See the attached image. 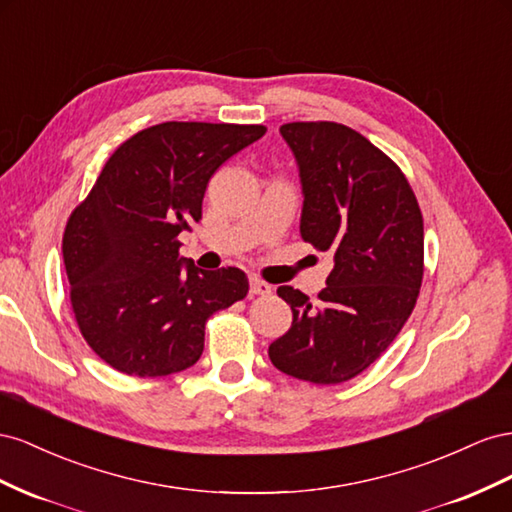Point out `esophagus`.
I'll return each mask as SVG.
<instances>
[{
	"instance_id": "esophagus-1",
	"label": "esophagus",
	"mask_w": 512,
	"mask_h": 512,
	"mask_svg": "<svg viewBox=\"0 0 512 512\" xmlns=\"http://www.w3.org/2000/svg\"><path fill=\"white\" fill-rule=\"evenodd\" d=\"M272 294V287L268 283H264L257 276L251 279V296H270Z\"/></svg>"
}]
</instances>
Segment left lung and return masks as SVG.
<instances>
[{
	"label": "left lung",
	"mask_w": 512,
	"mask_h": 512,
	"mask_svg": "<svg viewBox=\"0 0 512 512\" xmlns=\"http://www.w3.org/2000/svg\"><path fill=\"white\" fill-rule=\"evenodd\" d=\"M281 135L302 182L300 236L330 251L334 268L317 300L276 289L294 313L268 347L279 371L313 384H341L382 356L412 315L425 272V229L397 163L354 128L291 122Z\"/></svg>",
	"instance_id": "8db88e82"
}]
</instances>
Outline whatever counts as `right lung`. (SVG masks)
<instances>
[{"mask_svg": "<svg viewBox=\"0 0 512 512\" xmlns=\"http://www.w3.org/2000/svg\"><path fill=\"white\" fill-rule=\"evenodd\" d=\"M266 135L259 124L165 122L111 154L70 214L62 253L83 339L115 371L163 377L199 360L206 321L246 298L240 268L199 270L180 231L201 221L214 171Z\"/></svg>", "mask_w": 512, "mask_h": 512, "instance_id": "right-lung-1", "label": "right lung"}]
</instances>
